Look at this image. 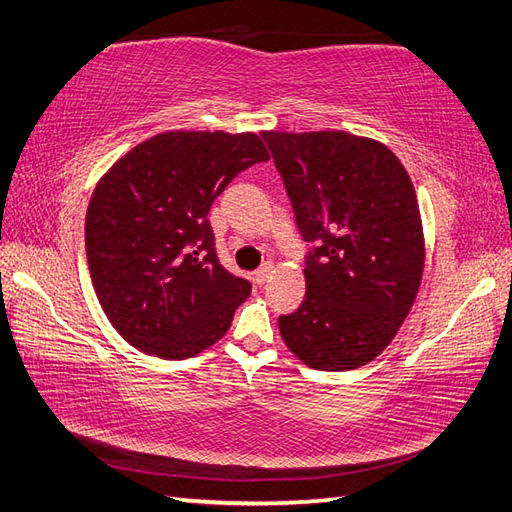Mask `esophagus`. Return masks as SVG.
I'll use <instances>...</instances> for the list:
<instances>
[{
  "mask_svg": "<svg viewBox=\"0 0 512 512\" xmlns=\"http://www.w3.org/2000/svg\"><path fill=\"white\" fill-rule=\"evenodd\" d=\"M271 271H274V265H269V263H265L263 267L256 269L254 271V282H256V285H265V280L271 276Z\"/></svg>",
  "mask_w": 512,
  "mask_h": 512,
  "instance_id": "34e87169",
  "label": "esophagus"
}]
</instances>
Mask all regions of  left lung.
Here are the masks:
<instances>
[{"label": "left lung", "mask_w": 512, "mask_h": 512, "mask_svg": "<svg viewBox=\"0 0 512 512\" xmlns=\"http://www.w3.org/2000/svg\"><path fill=\"white\" fill-rule=\"evenodd\" d=\"M306 243V295L280 335L315 370L379 357L412 311L425 236L416 190L388 146L346 131H263Z\"/></svg>", "instance_id": "8db88e82"}]
</instances>
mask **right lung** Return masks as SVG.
<instances>
[{
    "label": "right lung",
    "instance_id": "1",
    "mask_svg": "<svg viewBox=\"0 0 512 512\" xmlns=\"http://www.w3.org/2000/svg\"><path fill=\"white\" fill-rule=\"evenodd\" d=\"M267 160L256 133L166 131L100 177L85 217L87 265L124 342L188 359L227 333L252 285L221 267L208 212L238 173Z\"/></svg>",
    "mask_w": 512,
    "mask_h": 512
}]
</instances>
